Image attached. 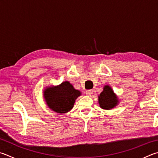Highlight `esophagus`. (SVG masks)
<instances>
[{"label":"esophagus","mask_w":158,"mask_h":158,"mask_svg":"<svg viewBox=\"0 0 158 158\" xmlns=\"http://www.w3.org/2000/svg\"><path fill=\"white\" fill-rule=\"evenodd\" d=\"M93 93V90H88L85 91V94H87L88 96H91L92 94Z\"/></svg>","instance_id":"34e87169"}]
</instances>
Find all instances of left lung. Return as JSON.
I'll list each match as a JSON object with an SVG mask.
<instances>
[{
	"mask_svg": "<svg viewBox=\"0 0 158 158\" xmlns=\"http://www.w3.org/2000/svg\"><path fill=\"white\" fill-rule=\"evenodd\" d=\"M119 102L118 97L110 85H104L103 91L98 95L99 106L104 110H111L116 107Z\"/></svg>",
	"mask_w": 158,
	"mask_h": 158,
	"instance_id": "1",
	"label": "left lung"
}]
</instances>
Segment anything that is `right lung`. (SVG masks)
Listing matches in <instances>:
<instances>
[{
	"instance_id": "obj_1",
	"label": "right lung",
	"mask_w": 158,
	"mask_h": 158,
	"mask_svg": "<svg viewBox=\"0 0 158 158\" xmlns=\"http://www.w3.org/2000/svg\"><path fill=\"white\" fill-rule=\"evenodd\" d=\"M43 95L48 108L57 113L64 114L73 109L75 100L81 95V92L76 90L66 81L55 86L45 87Z\"/></svg>"
}]
</instances>
